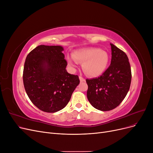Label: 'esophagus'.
I'll return each mask as SVG.
<instances>
[{"label":"esophagus","instance_id":"esophagus-1","mask_svg":"<svg viewBox=\"0 0 153 153\" xmlns=\"http://www.w3.org/2000/svg\"><path fill=\"white\" fill-rule=\"evenodd\" d=\"M79 78H80V82H85V78H83L82 76H79Z\"/></svg>","mask_w":153,"mask_h":153}]
</instances>
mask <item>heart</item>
I'll list each match as a JSON object with an SVG mask.
<instances>
[{"instance_id": "obj_1", "label": "heart", "mask_w": 153, "mask_h": 153, "mask_svg": "<svg viewBox=\"0 0 153 153\" xmlns=\"http://www.w3.org/2000/svg\"><path fill=\"white\" fill-rule=\"evenodd\" d=\"M67 61L73 68L78 66V62L83 63L84 72L92 77L100 76L108 66L109 56L107 52L98 48H85L75 50L73 55H68Z\"/></svg>"}]
</instances>
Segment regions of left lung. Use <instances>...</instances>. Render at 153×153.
I'll list each match as a JSON object with an SVG mask.
<instances>
[{"label":"left lung","instance_id":"1","mask_svg":"<svg viewBox=\"0 0 153 153\" xmlns=\"http://www.w3.org/2000/svg\"><path fill=\"white\" fill-rule=\"evenodd\" d=\"M110 66L98 78L87 79V99L92 106L101 111L116 108L126 97L131 81L130 64L127 55L110 43Z\"/></svg>","mask_w":153,"mask_h":153}]
</instances>
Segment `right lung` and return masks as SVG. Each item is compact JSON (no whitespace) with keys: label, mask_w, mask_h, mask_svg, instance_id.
<instances>
[{"label":"right lung","mask_w":153,"mask_h":153,"mask_svg":"<svg viewBox=\"0 0 153 153\" xmlns=\"http://www.w3.org/2000/svg\"><path fill=\"white\" fill-rule=\"evenodd\" d=\"M61 46L39 45L27 55L23 72L26 93L36 106L45 112L64 108L80 84L78 75L67 72Z\"/></svg>","instance_id":"obj_1"}]
</instances>
